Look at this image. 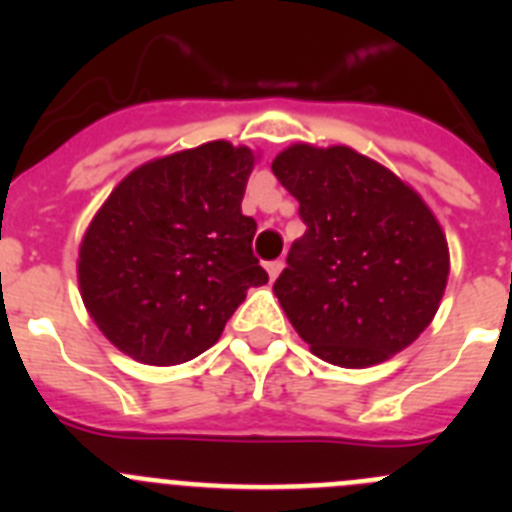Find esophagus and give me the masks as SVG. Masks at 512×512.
Returning <instances> with one entry per match:
<instances>
[{"label": "esophagus", "instance_id": "obj_1", "mask_svg": "<svg viewBox=\"0 0 512 512\" xmlns=\"http://www.w3.org/2000/svg\"><path fill=\"white\" fill-rule=\"evenodd\" d=\"M282 269H284L282 261H269V264H266V274H269L271 282H274V279H277L279 274H282Z\"/></svg>", "mask_w": 512, "mask_h": 512}]
</instances>
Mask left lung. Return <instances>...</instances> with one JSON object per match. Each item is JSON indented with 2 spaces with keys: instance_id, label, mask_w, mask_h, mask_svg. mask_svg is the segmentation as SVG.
Here are the masks:
<instances>
[{
  "instance_id": "1",
  "label": "left lung",
  "mask_w": 512,
  "mask_h": 512,
  "mask_svg": "<svg viewBox=\"0 0 512 512\" xmlns=\"http://www.w3.org/2000/svg\"><path fill=\"white\" fill-rule=\"evenodd\" d=\"M271 171L307 225L274 284L292 328L343 369L400 354L436 318L449 282V243L431 207L348 146L292 143Z\"/></svg>"
}]
</instances>
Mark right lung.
Returning a JSON list of instances; mask_svg holds the SVG:
<instances>
[{
	"label": "right lung",
	"mask_w": 512,
	"mask_h": 512,
	"mask_svg": "<svg viewBox=\"0 0 512 512\" xmlns=\"http://www.w3.org/2000/svg\"><path fill=\"white\" fill-rule=\"evenodd\" d=\"M259 156L210 140L130 171L94 212L76 259L79 292L130 359L174 366L223 336L251 287L269 282L241 212Z\"/></svg>",
	"instance_id": "1"
}]
</instances>
